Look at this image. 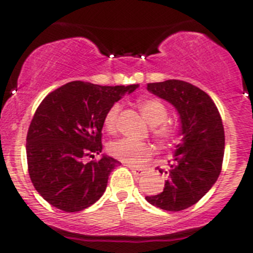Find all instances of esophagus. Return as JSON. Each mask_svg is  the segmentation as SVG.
I'll use <instances>...</instances> for the list:
<instances>
[{
    "label": "esophagus",
    "mask_w": 253,
    "mask_h": 253,
    "mask_svg": "<svg viewBox=\"0 0 253 253\" xmlns=\"http://www.w3.org/2000/svg\"><path fill=\"white\" fill-rule=\"evenodd\" d=\"M131 169V171L133 172V175H136V176H141V175H143V172H145V169H142V168H136V166H132V165H127Z\"/></svg>",
    "instance_id": "34e87169"
}]
</instances>
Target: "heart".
<instances>
[{"label": "heart", "mask_w": 253, "mask_h": 253, "mask_svg": "<svg viewBox=\"0 0 253 253\" xmlns=\"http://www.w3.org/2000/svg\"><path fill=\"white\" fill-rule=\"evenodd\" d=\"M138 108L150 125L154 126L152 136L161 145H171L179 137V129L172 124L166 122L168 120V108L165 104L156 98H143L138 101ZM120 104H113L104 116V128L108 132H113L117 127ZM108 152L117 160L128 165H140L151 158L154 149L149 142L131 140V138H120L108 145Z\"/></svg>", "instance_id": "heart-1"}]
</instances>
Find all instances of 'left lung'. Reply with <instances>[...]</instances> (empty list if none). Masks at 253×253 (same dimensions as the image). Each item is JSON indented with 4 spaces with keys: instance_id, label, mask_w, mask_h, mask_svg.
Segmentation results:
<instances>
[{
    "instance_id": "obj_1",
    "label": "left lung",
    "mask_w": 253,
    "mask_h": 253,
    "mask_svg": "<svg viewBox=\"0 0 253 253\" xmlns=\"http://www.w3.org/2000/svg\"><path fill=\"white\" fill-rule=\"evenodd\" d=\"M147 90L176 108L183 140L176 146L170 169H159L168 174L164 190L146 200L164 211H183L202 199L219 176L224 155L222 118L211 97L188 82L149 83Z\"/></svg>"
}]
</instances>
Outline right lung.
<instances>
[{
  "label": "right lung",
  "instance_id": "obj_1",
  "mask_svg": "<svg viewBox=\"0 0 253 253\" xmlns=\"http://www.w3.org/2000/svg\"><path fill=\"white\" fill-rule=\"evenodd\" d=\"M132 85H97L70 82L42 99L26 136L29 175L38 193L55 208L79 211L103 195L108 176L120 161L102 152L107 111Z\"/></svg>",
  "mask_w": 253,
  "mask_h": 253
}]
</instances>
